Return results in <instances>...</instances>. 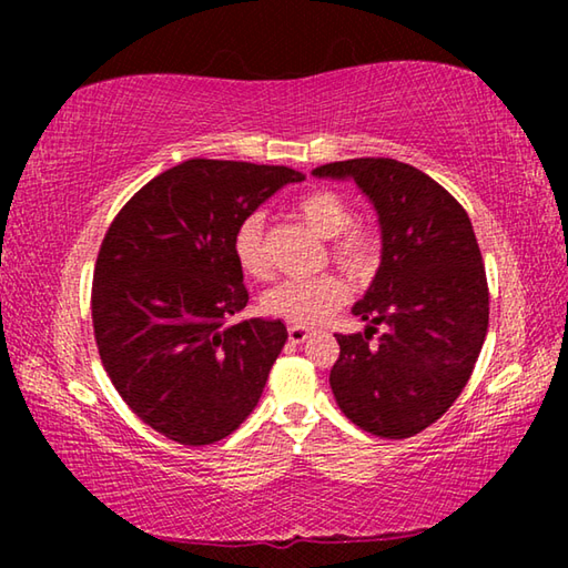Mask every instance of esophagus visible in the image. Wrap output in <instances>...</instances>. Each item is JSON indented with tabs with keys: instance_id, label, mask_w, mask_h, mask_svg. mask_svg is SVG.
Returning a JSON list of instances; mask_svg holds the SVG:
<instances>
[{
	"instance_id": "esophagus-1",
	"label": "esophagus",
	"mask_w": 568,
	"mask_h": 568,
	"mask_svg": "<svg viewBox=\"0 0 568 568\" xmlns=\"http://www.w3.org/2000/svg\"><path fill=\"white\" fill-rule=\"evenodd\" d=\"M311 335H313V331L303 328V325H291V328H287V338H291V343H295V345L305 343Z\"/></svg>"
}]
</instances>
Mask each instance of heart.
I'll use <instances>...</instances> for the list:
<instances>
[{"label":"heart","instance_id":"b5f03b06","mask_svg":"<svg viewBox=\"0 0 568 568\" xmlns=\"http://www.w3.org/2000/svg\"><path fill=\"white\" fill-rule=\"evenodd\" d=\"M295 215L323 240H331V257L355 281L371 277L378 265L381 240L376 230L351 225L353 210L338 192L315 190L295 203ZM235 261L250 277L271 275L263 217L250 215L240 223L235 240ZM348 297V285L338 275H318L311 281H285L263 295L265 313L293 325H315L338 311Z\"/></svg>","mask_w":568,"mask_h":568}]
</instances>
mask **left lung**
I'll list each match as a JSON object with an SVG mask.
<instances>
[{
	"instance_id": "1",
	"label": "left lung",
	"mask_w": 568,
	"mask_h": 568,
	"mask_svg": "<svg viewBox=\"0 0 568 568\" xmlns=\"http://www.w3.org/2000/svg\"><path fill=\"white\" fill-rule=\"evenodd\" d=\"M313 175L353 180L381 227V265L353 305L368 325L335 335V403L373 436H416L454 406L486 341L488 285L474 225L436 180L406 162L358 158ZM378 324L384 333L371 342Z\"/></svg>"
}]
</instances>
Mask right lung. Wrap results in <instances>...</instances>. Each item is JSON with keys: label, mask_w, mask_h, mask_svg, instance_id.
<instances>
[{"label": "right lung", "mask_w": 568, "mask_h": 568, "mask_svg": "<svg viewBox=\"0 0 568 568\" xmlns=\"http://www.w3.org/2000/svg\"><path fill=\"white\" fill-rule=\"evenodd\" d=\"M303 172L187 160L132 195L102 240L92 325L104 371L142 423L207 446L243 423L287 341L283 321L230 323L247 305L240 223Z\"/></svg>", "instance_id": "right-lung-1"}]
</instances>
